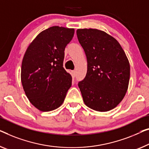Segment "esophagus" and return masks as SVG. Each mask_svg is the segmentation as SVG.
I'll return each mask as SVG.
<instances>
[{"label":"esophagus","instance_id":"1","mask_svg":"<svg viewBox=\"0 0 149 149\" xmlns=\"http://www.w3.org/2000/svg\"><path fill=\"white\" fill-rule=\"evenodd\" d=\"M72 77H75V71H72Z\"/></svg>","mask_w":149,"mask_h":149}]
</instances>
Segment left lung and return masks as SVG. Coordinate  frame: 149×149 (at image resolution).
<instances>
[{
    "mask_svg": "<svg viewBox=\"0 0 149 149\" xmlns=\"http://www.w3.org/2000/svg\"><path fill=\"white\" fill-rule=\"evenodd\" d=\"M77 36L85 52L88 70L78 86L91 109L107 112L123 100L130 79V63L116 39L96 29H79Z\"/></svg>",
    "mask_w": 149,
    "mask_h": 149,
    "instance_id": "left-lung-1",
    "label": "left lung"
}]
</instances>
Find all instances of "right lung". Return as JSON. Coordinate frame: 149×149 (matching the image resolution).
I'll return each mask as SVG.
<instances>
[{
	"label": "right lung",
	"instance_id": "1",
	"mask_svg": "<svg viewBox=\"0 0 149 149\" xmlns=\"http://www.w3.org/2000/svg\"><path fill=\"white\" fill-rule=\"evenodd\" d=\"M74 29L54 26L41 32L24 55L21 78L29 100L42 112L59 108L72 86V77L63 67L64 51Z\"/></svg>",
	"mask_w": 149,
	"mask_h": 149
}]
</instances>
